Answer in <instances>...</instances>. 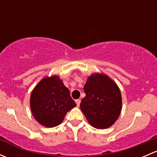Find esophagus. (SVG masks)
Segmentation results:
<instances>
[{
	"instance_id": "obj_1",
	"label": "esophagus",
	"mask_w": 157,
	"mask_h": 157,
	"mask_svg": "<svg viewBox=\"0 0 157 157\" xmlns=\"http://www.w3.org/2000/svg\"><path fill=\"white\" fill-rule=\"evenodd\" d=\"M80 102H81V100H80V99H76V103H77V106H80Z\"/></svg>"
}]
</instances>
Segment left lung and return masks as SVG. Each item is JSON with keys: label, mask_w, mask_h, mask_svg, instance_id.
<instances>
[{"label": "left lung", "mask_w": 157, "mask_h": 157, "mask_svg": "<svg viewBox=\"0 0 157 157\" xmlns=\"http://www.w3.org/2000/svg\"><path fill=\"white\" fill-rule=\"evenodd\" d=\"M86 96L80 109L93 127L108 128L118 119L121 110V92L116 83L104 74H92L83 87Z\"/></svg>", "instance_id": "1"}]
</instances>
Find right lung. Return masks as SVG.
I'll list each match as a JSON object with an SVG mask.
<instances>
[{
    "label": "right lung",
    "mask_w": 157,
    "mask_h": 157,
    "mask_svg": "<svg viewBox=\"0 0 157 157\" xmlns=\"http://www.w3.org/2000/svg\"><path fill=\"white\" fill-rule=\"evenodd\" d=\"M76 105L69 90L58 76L41 80L30 98L33 116L38 122L47 128L61 124L67 112Z\"/></svg>",
    "instance_id": "right-lung-1"
}]
</instances>
